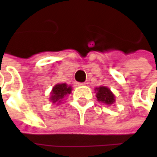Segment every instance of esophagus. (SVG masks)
Returning a JSON list of instances; mask_svg holds the SVG:
<instances>
[{
    "mask_svg": "<svg viewBox=\"0 0 157 157\" xmlns=\"http://www.w3.org/2000/svg\"><path fill=\"white\" fill-rule=\"evenodd\" d=\"M85 82H75V85H84Z\"/></svg>",
    "mask_w": 157,
    "mask_h": 157,
    "instance_id": "34e87169",
    "label": "esophagus"
}]
</instances>
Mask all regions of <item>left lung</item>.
Masks as SVG:
<instances>
[{"label":"left lung","mask_w":157,"mask_h":157,"mask_svg":"<svg viewBox=\"0 0 157 157\" xmlns=\"http://www.w3.org/2000/svg\"><path fill=\"white\" fill-rule=\"evenodd\" d=\"M96 97L98 101H101L106 105H112L113 103H114V95L110 91L109 88L105 86H100L96 88Z\"/></svg>","instance_id":"obj_1"}]
</instances>
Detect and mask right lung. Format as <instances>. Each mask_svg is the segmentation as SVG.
Masks as SVG:
<instances>
[{"instance_id":"add662e5","label":"right lung","mask_w":157,"mask_h":157,"mask_svg":"<svg viewBox=\"0 0 157 157\" xmlns=\"http://www.w3.org/2000/svg\"><path fill=\"white\" fill-rule=\"evenodd\" d=\"M72 91V87L66 85V83H59L56 84L52 91V95H51V101L52 103L56 102H61V100L67 94H69ZM58 103V104H59Z\"/></svg>"}]
</instances>
